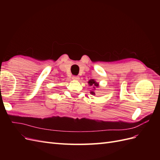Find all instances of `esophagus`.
<instances>
[{
  "label": "esophagus",
  "instance_id": "1",
  "mask_svg": "<svg viewBox=\"0 0 160 160\" xmlns=\"http://www.w3.org/2000/svg\"><path fill=\"white\" fill-rule=\"evenodd\" d=\"M72 79L75 80V81H78L79 80V77H77V76H72Z\"/></svg>",
  "mask_w": 160,
  "mask_h": 160
}]
</instances>
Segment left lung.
<instances>
[{"label": "left lung", "mask_w": 160, "mask_h": 160, "mask_svg": "<svg viewBox=\"0 0 160 160\" xmlns=\"http://www.w3.org/2000/svg\"><path fill=\"white\" fill-rule=\"evenodd\" d=\"M88 84L89 86L91 87L92 89L90 91V93L93 95H95V91L96 90V88H98L99 87V83L97 82L95 79H91L88 81Z\"/></svg>", "instance_id": "1"}]
</instances>
